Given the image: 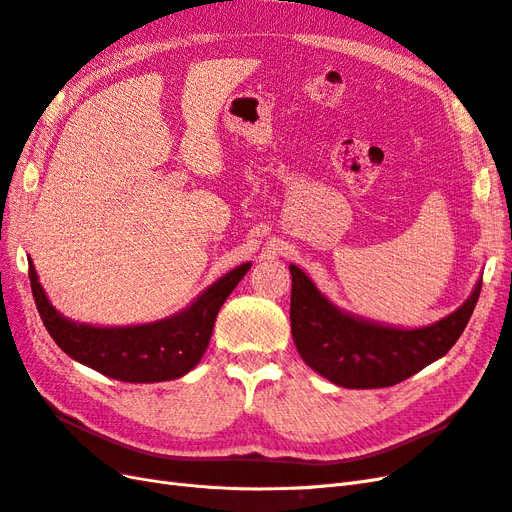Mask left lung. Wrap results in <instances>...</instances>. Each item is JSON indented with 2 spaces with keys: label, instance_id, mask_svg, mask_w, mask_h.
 Here are the masks:
<instances>
[{
  "label": "left lung",
  "instance_id": "1",
  "mask_svg": "<svg viewBox=\"0 0 512 512\" xmlns=\"http://www.w3.org/2000/svg\"><path fill=\"white\" fill-rule=\"evenodd\" d=\"M290 329L301 359L346 389H384L414 376L455 346L474 312L480 282L453 314L421 329H397L352 316L290 265Z\"/></svg>",
  "mask_w": 512,
  "mask_h": 512
}]
</instances>
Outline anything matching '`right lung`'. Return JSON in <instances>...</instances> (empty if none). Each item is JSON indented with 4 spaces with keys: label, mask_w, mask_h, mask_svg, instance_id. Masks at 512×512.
I'll use <instances>...</instances> for the list:
<instances>
[{
    "label": "right lung",
    "mask_w": 512,
    "mask_h": 512,
    "mask_svg": "<svg viewBox=\"0 0 512 512\" xmlns=\"http://www.w3.org/2000/svg\"><path fill=\"white\" fill-rule=\"evenodd\" d=\"M250 267L245 262L228 271L183 312L134 327H94L61 316L46 299L32 258L29 282L46 331L74 361L121 382H164L185 376L203 359L220 307Z\"/></svg>",
    "instance_id": "obj_1"
}]
</instances>
